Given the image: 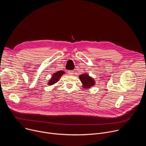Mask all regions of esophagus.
<instances>
[{"label": "esophagus", "mask_w": 146, "mask_h": 146, "mask_svg": "<svg viewBox=\"0 0 146 146\" xmlns=\"http://www.w3.org/2000/svg\"><path fill=\"white\" fill-rule=\"evenodd\" d=\"M68 74H69V75H73V74H74V72H73V70H69V71L68 72Z\"/></svg>", "instance_id": "esophagus-1"}]
</instances>
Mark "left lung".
Wrapping results in <instances>:
<instances>
[{
    "mask_svg": "<svg viewBox=\"0 0 146 146\" xmlns=\"http://www.w3.org/2000/svg\"><path fill=\"white\" fill-rule=\"evenodd\" d=\"M79 78L82 84V87L84 88H90L95 84V80L87 73L80 75Z\"/></svg>",
    "mask_w": 146,
    "mask_h": 146,
    "instance_id": "left-lung-1",
    "label": "left lung"
}]
</instances>
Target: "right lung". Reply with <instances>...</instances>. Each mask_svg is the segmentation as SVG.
<instances>
[{
	"label": "right lung",
	"instance_id": "right-lung-1",
	"mask_svg": "<svg viewBox=\"0 0 146 146\" xmlns=\"http://www.w3.org/2000/svg\"><path fill=\"white\" fill-rule=\"evenodd\" d=\"M65 73L64 70L57 71V72H56V73H54L52 74L51 79L48 81V82L47 83L48 85V86H52V85L54 84L55 83L57 82L59 80L61 76L63 74H64Z\"/></svg>",
	"mask_w": 146,
	"mask_h": 146
}]
</instances>
